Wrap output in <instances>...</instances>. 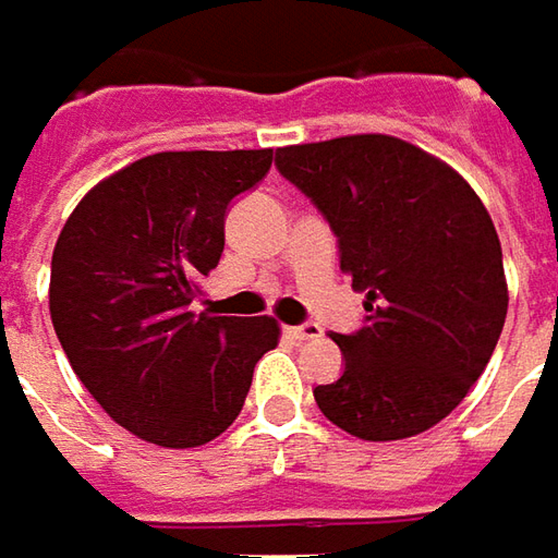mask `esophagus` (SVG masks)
I'll use <instances>...</instances> for the list:
<instances>
[{
  "label": "esophagus",
  "instance_id": "obj_1",
  "mask_svg": "<svg viewBox=\"0 0 558 558\" xmlns=\"http://www.w3.org/2000/svg\"><path fill=\"white\" fill-rule=\"evenodd\" d=\"M288 335L298 340H316L323 338V325L319 323H304V325H291Z\"/></svg>",
  "mask_w": 558,
  "mask_h": 558
}]
</instances>
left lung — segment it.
I'll list each match as a JSON object with an SVG mask.
<instances>
[{
	"label": "left lung",
	"instance_id": "obj_1",
	"mask_svg": "<svg viewBox=\"0 0 558 558\" xmlns=\"http://www.w3.org/2000/svg\"><path fill=\"white\" fill-rule=\"evenodd\" d=\"M276 168L331 223L368 310L359 331L331 335L343 375L313 390L316 405L368 442L436 427L480 380L507 319L492 215L454 168L390 134L282 147Z\"/></svg>",
	"mask_w": 558,
	"mask_h": 558
}]
</instances>
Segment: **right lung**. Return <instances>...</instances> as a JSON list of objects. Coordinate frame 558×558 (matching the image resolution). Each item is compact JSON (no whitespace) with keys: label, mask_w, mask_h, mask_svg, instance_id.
Returning a JSON list of instances; mask_svg holds the SVG:
<instances>
[{"label":"right lung","mask_w":558,"mask_h":558,"mask_svg":"<svg viewBox=\"0 0 558 558\" xmlns=\"http://www.w3.org/2000/svg\"><path fill=\"white\" fill-rule=\"evenodd\" d=\"M272 149L153 153L92 186L51 254L48 310L85 390L119 427L162 448L218 439L239 417L272 316L196 313L223 252L227 205Z\"/></svg>","instance_id":"add662e5"}]
</instances>
